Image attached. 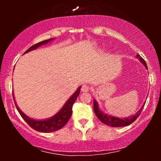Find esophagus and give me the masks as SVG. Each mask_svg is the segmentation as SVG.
Returning <instances> with one entry per match:
<instances>
[{"mask_svg":"<svg viewBox=\"0 0 161 161\" xmlns=\"http://www.w3.org/2000/svg\"><path fill=\"white\" fill-rule=\"evenodd\" d=\"M90 86H88V85H86V84H84V85H82V88H81V90H82V92H88L90 90Z\"/></svg>","mask_w":161,"mask_h":161,"instance_id":"obj_1","label":"esophagus"}]
</instances>
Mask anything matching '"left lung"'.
<instances>
[{
	"mask_svg": "<svg viewBox=\"0 0 161 161\" xmlns=\"http://www.w3.org/2000/svg\"><path fill=\"white\" fill-rule=\"evenodd\" d=\"M137 57L139 58L140 61L142 62V64H143L145 67L147 69V66L145 63V60L138 54H137ZM143 108H144V105L142 107V108L140 109L137 113H136V115L129 116V117H127V118H124V119H120V118L109 116V115H107V114H104L103 113H101V111L98 108V105H97V101H96L95 100H94V111H95V114H96V116H97V117L103 123H104V124L108 125H110V126H112V127H121V126H125V125H130L131 123H133L138 116H139L140 114H141L142 111V109H143Z\"/></svg>",
	"mask_w": 161,
	"mask_h": 161,
	"instance_id": "8db88e82",
	"label": "left lung"
}]
</instances>
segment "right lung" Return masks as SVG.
<instances>
[{
	"label": "right lung",
	"mask_w": 161,
	"mask_h": 161,
	"mask_svg": "<svg viewBox=\"0 0 161 161\" xmlns=\"http://www.w3.org/2000/svg\"><path fill=\"white\" fill-rule=\"evenodd\" d=\"M52 38H50V39L43 41V42H38V43L36 44V45H32V47H29V49L25 51V53L29 52V51H32V50L36 49L37 47H38L39 46L42 45H45L47 42H49ZM80 88L81 86L79 87V88L77 89V91L73 94V95L70 97V98L66 101V103L64 104V106L63 107L61 110H60L55 116H53V117H51V119H45V120H35V119H31V118L28 117L26 115L23 114L21 110H19L18 106L16 105V107L17 109L18 112L19 113L20 116L23 117V119L28 123V125L30 127H32L33 129L38 131L40 132H54V131L59 130L66 124L68 120L69 119V118L71 117L72 115V108H73V105L74 104V102L76 100L77 97L79 95V92H80ZM13 97H14V96L13 94Z\"/></svg>",
	"instance_id": "right-lung-1"
}]
</instances>
